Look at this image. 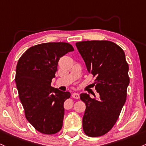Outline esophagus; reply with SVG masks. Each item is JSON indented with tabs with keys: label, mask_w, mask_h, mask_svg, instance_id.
I'll return each mask as SVG.
<instances>
[{
	"label": "esophagus",
	"mask_w": 146,
	"mask_h": 146,
	"mask_svg": "<svg viewBox=\"0 0 146 146\" xmlns=\"http://www.w3.org/2000/svg\"><path fill=\"white\" fill-rule=\"evenodd\" d=\"M72 97H73V98L78 99L80 98V94H78V93H73V94H72Z\"/></svg>",
	"instance_id": "esophagus-1"
}]
</instances>
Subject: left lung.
Instances as JSON below:
<instances>
[{
  "label": "left lung",
  "mask_w": 146,
  "mask_h": 146,
  "mask_svg": "<svg viewBox=\"0 0 146 146\" xmlns=\"http://www.w3.org/2000/svg\"><path fill=\"white\" fill-rule=\"evenodd\" d=\"M76 45L88 72L96 77L93 84L100 95L98 99L86 93L80 96L86 105L83 130L89 137H100L113 127L125 102L129 66L123 50L112 41H85Z\"/></svg>",
  "instance_id": "obj_1"
}]
</instances>
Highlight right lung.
<instances>
[{"label": "right lung", "mask_w": 146, "mask_h": 146, "mask_svg": "<svg viewBox=\"0 0 146 146\" xmlns=\"http://www.w3.org/2000/svg\"><path fill=\"white\" fill-rule=\"evenodd\" d=\"M73 50L65 42L38 44L27 50L17 63L15 82L25 118L42 134H56L62 127L64 103L70 94L51 86V82L60 57Z\"/></svg>", "instance_id": "right-lung-1"}]
</instances>
